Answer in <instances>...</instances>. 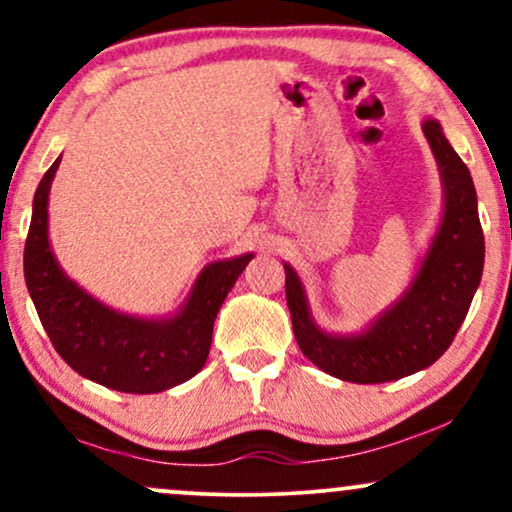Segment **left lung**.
I'll use <instances>...</instances> for the list:
<instances>
[{
    "label": "left lung",
    "mask_w": 512,
    "mask_h": 512,
    "mask_svg": "<svg viewBox=\"0 0 512 512\" xmlns=\"http://www.w3.org/2000/svg\"><path fill=\"white\" fill-rule=\"evenodd\" d=\"M443 182V216L411 284L361 332L332 334L313 320L303 281L284 262L286 303L303 356L346 383L375 385L407 378L448 351L467 317L484 272L477 190L462 158L433 117L421 125Z\"/></svg>",
    "instance_id": "left-lung-1"
}]
</instances>
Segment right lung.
<instances>
[{"label": "right lung", "instance_id": "right-lung-1", "mask_svg": "<svg viewBox=\"0 0 512 512\" xmlns=\"http://www.w3.org/2000/svg\"><path fill=\"white\" fill-rule=\"evenodd\" d=\"M60 161L35 190L23 250L28 293L52 346L76 373L117 392L154 395L185 383L207 363L216 313L252 252L207 264L175 315L137 317L113 310L69 279L52 252L48 199Z\"/></svg>", "mask_w": 512, "mask_h": 512}]
</instances>
